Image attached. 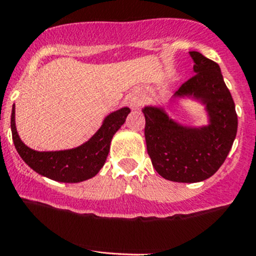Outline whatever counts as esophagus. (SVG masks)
<instances>
[{"label":"esophagus","instance_id":"obj_1","mask_svg":"<svg viewBox=\"0 0 256 256\" xmlns=\"http://www.w3.org/2000/svg\"><path fill=\"white\" fill-rule=\"evenodd\" d=\"M126 103H128V106L131 109H138L142 104V100L137 94H130V96L126 98Z\"/></svg>","mask_w":256,"mask_h":256}]
</instances>
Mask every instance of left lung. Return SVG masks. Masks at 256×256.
<instances>
[{
  "label": "left lung",
  "instance_id": "8db88e82",
  "mask_svg": "<svg viewBox=\"0 0 256 256\" xmlns=\"http://www.w3.org/2000/svg\"><path fill=\"white\" fill-rule=\"evenodd\" d=\"M196 75L171 96L169 106L193 100L204 106L206 124L186 125L162 106H146L144 137L154 169L174 182L194 184L212 178L224 164L237 134L238 119L231 92L218 63L190 52Z\"/></svg>",
  "mask_w": 256,
  "mask_h": 256
}]
</instances>
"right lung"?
I'll return each mask as SVG.
<instances>
[{
  "mask_svg": "<svg viewBox=\"0 0 256 256\" xmlns=\"http://www.w3.org/2000/svg\"><path fill=\"white\" fill-rule=\"evenodd\" d=\"M130 113L128 106L118 109L103 119L96 134L82 144L63 150L40 152L28 147L19 137L16 126V106L10 115L13 142L20 158L38 175L64 184H78L96 176L104 165L112 138Z\"/></svg>",
  "mask_w": 256,
  "mask_h": 256,
  "instance_id": "1",
  "label": "right lung"
}]
</instances>
